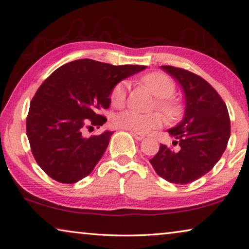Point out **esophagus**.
Wrapping results in <instances>:
<instances>
[{
	"label": "esophagus",
	"instance_id": "1",
	"mask_svg": "<svg viewBox=\"0 0 249 249\" xmlns=\"http://www.w3.org/2000/svg\"><path fill=\"white\" fill-rule=\"evenodd\" d=\"M131 133H132V136H133V137H135V139H136V140H139V141H140V140H142V139H143V138H144V136H143V135H141V133H138V132H133V131H132Z\"/></svg>",
	"mask_w": 249,
	"mask_h": 249
}]
</instances>
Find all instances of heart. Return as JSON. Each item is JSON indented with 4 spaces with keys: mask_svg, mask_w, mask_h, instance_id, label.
Here are the masks:
<instances>
[{
    "mask_svg": "<svg viewBox=\"0 0 249 249\" xmlns=\"http://www.w3.org/2000/svg\"><path fill=\"white\" fill-rule=\"evenodd\" d=\"M141 82L157 97L156 107L169 120H175L181 116L182 107L177 99L171 97L176 91L174 80L163 72H150L141 78ZM127 100V83L119 82L113 87L110 93V101L116 108H121ZM163 118L160 113H139L132 110L118 114L114 124L118 128L130 130L138 133H147L162 124Z\"/></svg>",
    "mask_w": 249,
    "mask_h": 249,
    "instance_id": "1",
    "label": "heart"
}]
</instances>
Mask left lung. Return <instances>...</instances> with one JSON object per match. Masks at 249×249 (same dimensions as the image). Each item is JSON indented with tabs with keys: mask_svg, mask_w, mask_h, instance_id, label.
Returning a JSON list of instances; mask_svg holds the SVG:
<instances>
[{
	"mask_svg": "<svg viewBox=\"0 0 249 249\" xmlns=\"http://www.w3.org/2000/svg\"><path fill=\"white\" fill-rule=\"evenodd\" d=\"M161 68L180 83L186 110L180 124L169 130L177 148L161 144L150 163L167 181L186 185L212 170L223 156L231 137V120L226 103L205 79L181 68Z\"/></svg>",
	"mask_w": 249,
	"mask_h": 249,
	"instance_id": "left-lung-1",
	"label": "left lung"
}]
</instances>
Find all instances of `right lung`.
Masks as SVG:
<instances>
[{"label":"right lung","instance_id":"1","mask_svg":"<svg viewBox=\"0 0 249 249\" xmlns=\"http://www.w3.org/2000/svg\"><path fill=\"white\" fill-rule=\"evenodd\" d=\"M144 68L81 59L63 64L44 80L30 103L26 136L34 159L49 177L74 183L91 174L112 132L86 137V129L105 124L100 111L109 108L113 87Z\"/></svg>","mask_w":249,"mask_h":249}]
</instances>
